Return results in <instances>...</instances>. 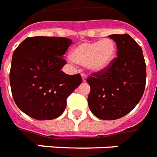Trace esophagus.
<instances>
[{"label": "esophagus", "instance_id": "obj_1", "mask_svg": "<svg viewBox=\"0 0 157 157\" xmlns=\"http://www.w3.org/2000/svg\"><path fill=\"white\" fill-rule=\"evenodd\" d=\"M82 82H86V75H84V74H82Z\"/></svg>", "mask_w": 157, "mask_h": 157}]
</instances>
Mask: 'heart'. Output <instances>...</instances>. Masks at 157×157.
Listing matches in <instances>:
<instances>
[{
    "label": "heart",
    "instance_id": "1",
    "mask_svg": "<svg viewBox=\"0 0 157 157\" xmlns=\"http://www.w3.org/2000/svg\"><path fill=\"white\" fill-rule=\"evenodd\" d=\"M116 44L111 39L83 42L71 52V61L86 66L89 71L101 73L107 71L116 58Z\"/></svg>",
    "mask_w": 157,
    "mask_h": 157
}]
</instances>
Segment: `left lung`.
Here are the masks:
<instances>
[{
    "instance_id": "1",
    "label": "left lung",
    "mask_w": 157,
    "mask_h": 157,
    "mask_svg": "<svg viewBox=\"0 0 157 157\" xmlns=\"http://www.w3.org/2000/svg\"><path fill=\"white\" fill-rule=\"evenodd\" d=\"M117 48V57L107 71L86 79L91 87L87 102L91 112L102 120H116L140 102L146 83L143 50L129 36L110 35Z\"/></svg>"
}]
</instances>
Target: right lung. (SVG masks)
I'll return each mask as SVG.
<instances>
[{
	"label": "right lung",
	"instance_id": "right-lung-1",
	"mask_svg": "<svg viewBox=\"0 0 157 157\" xmlns=\"http://www.w3.org/2000/svg\"><path fill=\"white\" fill-rule=\"evenodd\" d=\"M72 40L36 36L20 44L12 57L10 82L16 105L36 120L57 118L66 109V99L82 82L80 75L61 71Z\"/></svg>",
	"mask_w": 157,
	"mask_h": 157
}]
</instances>
